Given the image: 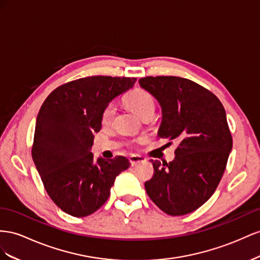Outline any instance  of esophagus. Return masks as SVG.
Masks as SVG:
<instances>
[{
	"instance_id": "34e87169",
	"label": "esophagus",
	"mask_w": 260,
	"mask_h": 260,
	"mask_svg": "<svg viewBox=\"0 0 260 260\" xmlns=\"http://www.w3.org/2000/svg\"><path fill=\"white\" fill-rule=\"evenodd\" d=\"M144 161H145V158H143L142 155H131L129 157V162L133 167L137 166L138 163H142Z\"/></svg>"
}]
</instances>
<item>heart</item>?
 I'll return each instance as SVG.
<instances>
[{"instance_id":"1","label":"heart","mask_w":260,"mask_h":260,"mask_svg":"<svg viewBox=\"0 0 260 260\" xmlns=\"http://www.w3.org/2000/svg\"><path fill=\"white\" fill-rule=\"evenodd\" d=\"M125 105L127 106L133 112H134L139 118L144 117L145 115L153 113L154 111V99L152 95L144 90V89L136 88L132 90L129 93L126 94L124 98ZM115 114V106L113 103H110L103 110L101 120L103 124H108L112 120Z\"/></svg>"}]
</instances>
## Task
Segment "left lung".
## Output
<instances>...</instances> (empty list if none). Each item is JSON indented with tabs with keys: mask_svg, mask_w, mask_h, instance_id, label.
Masks as SVG:
<instances>
[{
	"mask_svg": "<svg viewBox=\"0 0 260 260\" xmlns=\"http://www.w3.org/2000/svg\"><path fill=\"white\" fill-rule=\"evenodd\" d=\"M139 85L161 107L158 136L180 143L172 162L151 160L154 172L146 191L170 216L190 213L212 196L232 150L225 110L212 92L189 79L145 77Z\"/></svg>",
	"mask_w": 260,
	"mask_h": 260,
	"instance_id": "left-lung-1",
	"label": "left lung"
}]
</instances>
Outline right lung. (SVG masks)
<instances>
[{
    "mask_svg": "<svg viewBox=\"0 0 260 260\" xmlns=\"http://www.w3.org/2000/svg\"><path fill=\"white\" fill-rule=\"evenodd\" d=\"M136 78L92 76L71 81L52 91L36 121L32 159L46 190L57 207L83 218L107 202L116 176L128 169L125 157L94 160V133L109 103Z\"/></svg>",
    "mask_w": 260,
    "mask_h": 260,
    "instance_id": "add662e5",
    "label": "right lung"
}]
</instances>
